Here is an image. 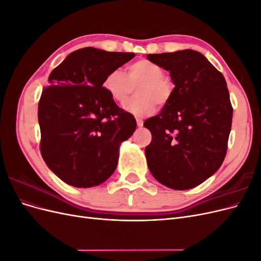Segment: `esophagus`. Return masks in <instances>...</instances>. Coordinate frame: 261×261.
I'll return each instance as SVG.
<instances>
[{"mask_svg":"<svg viewBox=\"0 0 261 261\" xmlns=\"http://www.w3.org/2000/svg\"><path fill=\"white\" fill-rule=\"evenodd\" d=\"M136 122H137V126H138V127H141V126L144 125V121L141 120V118H136Z\"/></svg>","mask_w":261,"mask_h":261,"instance_id":"obj_1","label":"esophagus"}]
</instances>
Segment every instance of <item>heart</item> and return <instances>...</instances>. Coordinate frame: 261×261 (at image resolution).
I'll list each match as a JSON object with an SVG mask.
<instances>
[{
	"mask_svg": "<svg viewBox=\"0 0 261 261\" xmlns=\"http://www.w3.org/2000/svg\"><path fill=\"white\" fill-rule=\"evenodd\" d=\"M156 63L139 60L127 66V76L122 70L110 72L102 82L109 97L117 103L129 98L134 87H137V97L128 100L123 109L135 116H145L154 112L156 105L165 106L171 100L174 85Z\"/></svg>",
	"mask_w": 261,
	"mask_h": 261,
	"instance_id": "b5f03b06",
	"label": "heart"
}]
</instances>
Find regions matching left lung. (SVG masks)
<instances>
[{
    "mask_svg": "<svg viewBox=\"0 0 261 261\" xmlns=\"http://www.w3.org/2000/svg\"><path fill=\"white\" fill-rule=\"evenodd\" d=\"M170 72L172 98L144 123L152 140L146 149L148 168L167 187L198 186L219 170L226 154L233 108L223 75L199 52L148 54Z\"/></svg>",
    "mask_w": 261,
    "mask_h": 261,
    "instance_id": "1",
    "label": "left lung"
}]
</instances>
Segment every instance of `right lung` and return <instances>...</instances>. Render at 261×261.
<instances>
[{"mask_svg":"<svg viewBox=\"0 0 261 261\" xmlns=\"http://www.w3.org/2000/svg\"><path fill=\"white\" fill-rule=\"evenodd\" d=\"M134 57L89 46L70 53L51 72L38 105L40 151L66 184L97 186L115 171L118 146L135 132L136 120L109 97L102 82Z\"/></svg>","mask_w":261,"mask_h":261,"instance_id":"right-lung-1","label":"right lung"}]
</instances>
